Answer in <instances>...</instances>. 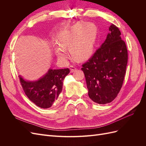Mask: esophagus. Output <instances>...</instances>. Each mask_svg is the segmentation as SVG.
I'll use <instances>...</instances> for the list:
<instances>
[{"label":"esophagus","instance_id":"obj_1","mask_svg":"<svg viewBox=\"0 0 146 146\" xmlns=\"http://www.w3.org/2000/svg\"><path fill=\"white\" fill-rule=\"evenodd\" d=\"M69 68H70V72H74V71H75V70H76V68L75 67V66H72V65H70Z\"/></svg>","mask_w":146,"mask_h":146}]
</instances>
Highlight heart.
Masks as SVG:
<instances>
[{
    "instance_id": "1",
    "label": "heart",
    "mask_w": 146,
    "mask_h": 146,
    "mask_svg": "<svg viewBox=\"0 0 146 146\" xmlns=\"http://www.w3.org/2000/svg\"><path fill=\"white\" fill-rule=\"evenodd\" d=\"M96 39V29L93 24H78L59 33L58 39L60 46L56 48V54L60 57H64V47H70V52L75 58L84 60L92 54Z\"/></svg>"
}]
</instances>
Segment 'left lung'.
<instances>
[{
	"mask_svg": "<svg viewBox=\"0 0 146 146\" xmlns=\"http://www.w3.org/2000/svg\"><path fill=\"white\" fill-rule=\"evenodd\" d=\"M105 42L82 65L88 96L94 102L106 104L115 99L122 86L128 61L127 48L114 24Z\"/></svg>",
	"mask_w": 146,
	"mask_h": 146,
	"instance_id": "left-lung-1",
	"label": "left lung"
}]
</instances>
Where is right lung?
<instances>
[{
  "label": "right lung",
  "instance_id": "1",
  "mask_svg": "<svg viewBox=\"0 0 146 146\" xmlns=\"http://www.w3.org/2000/svg\"><path fill=\"white\" fill-rule=\"evenodd\" d=\"M69 68L51 69L42 78L35 82L26 81L19 76L21 86L27 98L38 107H51L62 91L64 78L69 73Z\"/></svg>",
  "mask_w": 146,
  "mask_h": 146
}]
</instances>
